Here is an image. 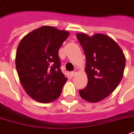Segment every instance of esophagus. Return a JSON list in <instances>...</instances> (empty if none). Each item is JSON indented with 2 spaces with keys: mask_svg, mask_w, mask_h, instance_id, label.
<instances>
[{
  "mask_svg": "<svg viewBox=\"0 0 134 134\" xmlns=\"http://www.w3.org/2000/svg\"><path fill=\"white\" fill-rule=\"evenodd\" d=\"M77 73H78V69H75L74 71H71V75L72 76H74Z\"/></svg>",
  "mask_w": 134,
  "mask_h": 134,
  "instance_id": "obj_1",
  "label": "esophagus"
}]
</instances>
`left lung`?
Segmentation results:
<instances>
[{
  "mask_svg": "<svg viewBox=\"0 0 134 134\" xmlns=\"http://www.w3.org/2000/svg\"><path fill=\"white\" fill-rule=\"evenodd\" d=\"M86 58L85 72L87 85L79 90L80 96L92 103L109 96L120 82L125 66V58L121 48L107 35L96 34L90 37L76 34Z\"/></svg>",
  "mask_w": 134,
  "mask_h": 134,
  "instance_id": "obj_1",
  "label": "left lung"
}]
</instances>
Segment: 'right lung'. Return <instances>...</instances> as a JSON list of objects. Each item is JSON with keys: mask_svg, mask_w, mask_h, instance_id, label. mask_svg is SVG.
<instances>
[{"mask_svg": "<svg viewBox=\"0 0 134 134\" xmlns=\"http://www.w3.org/2000/svg\"><path fill=\"white\" fill-rule=\"evenodd\" d=\"M69 33L43 26L27 34L19 42L16 69L27 94L41 103L59 98L67 78L60 70L58 50Z\"/></svg>", "mask_w": 134, "mask_h": 134, "instance_id": "right-lung-1", "label": "right lung"}]
</instances>
